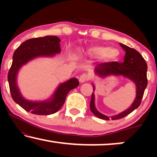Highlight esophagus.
<instances>
[{
  "instance_id": "obj_1",
  "label": "esophagus",
  "mask_w": 157,
  "mask_h": 157,
  "mask_svg": "<svg viewBox=\"0 0 157 157\" xmlns=\"http://www.w3.org/2000/svg\"><path fill=\"white\" fill-rule=\"evenodd\" d=\"M90 78H91V77L89 74H83L82 75H81L80 77H79V82L80 83H84L86 81L90 80Z\"/></svg>"
}]
</instances>
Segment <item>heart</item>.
I'll use <instances>...</instances> for the list:
<instances>
[{"mask_svg": "<svg viewBox=\"0 0 157 157\" xmlns=\"http://www.w3.org/2000/svg\"><path fill=\"white\" fill-rule=\"evenodd\" d=\"M89 53L94 56L98 58L101 57L102 59H106L109 56L110 59H113L118 55H119V49L116 48H108L104 46H95L91 47L89 49Z\"/></svg>", "mask_w": 157, "mask_h": 157, "instance_id": "1", "label": "heart"}]
</instances>
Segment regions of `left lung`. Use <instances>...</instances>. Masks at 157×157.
<instances>
[{
  "label": "left lung",
  "mask_w": 157,
  "mask_h": 157,
  "mask_svg": "<svg viewBox=\"0 0 157 157\" xmlns=\"http://www.w3.org/2000/svg\"><path fill=\"white\" fill-rule=\"evenodd\" d=\"M125 51L124 62L121 63L118 62L100 63L94 69L96 76L105 78L110 76H123L133 81L136 85V98L130 107L119 114L109 117L100 113L95 106V97L93 92L91 96L90 109L96 117L104 120H117L125 117L133 111L138 108L141 104L145 89L147 86V65L145 60L140 53L134 48H130L123 44H119ZM94 91H95V86L93 84Z\"/></svg>",
  "instance_id": "1"
}]
</instances>
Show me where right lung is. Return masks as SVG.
Masks as SVG:
<instances>
[{
	"label": "right lung",
	"instance_id": "1",
	"mask_svg": "<svg viewBox=\"0 0 157 157\" xmlns=\"http://www.w3.org/2000/svg\"><path fill=\"white\" fill-rule=\"evenodd\" d=\"M60 42V38L55 36L31 38L23 42L15 51L11 67L8 74V81L13 99L26 111L36 115L53 114L63 106L68 92L79 85L76 78H71L60 83L51 98L41 101L25 99L20 92L17 84V75L20 68L38 57H51L61 52Z\"/></svg>",
	"mask_w": 157,
	"mask_h": 157
}]
</instances>
